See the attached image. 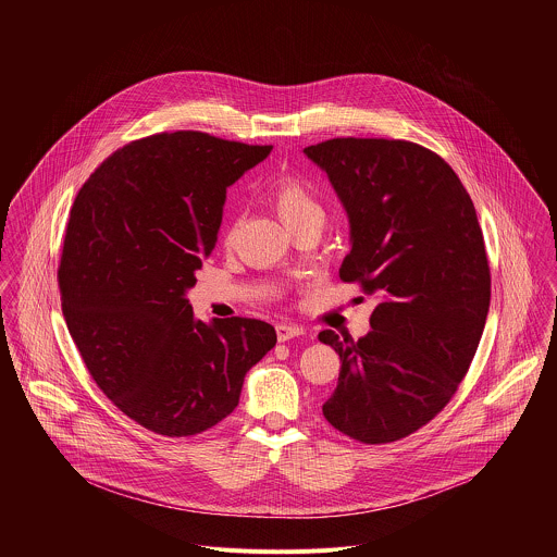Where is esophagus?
Here are the masks:
<instances>
[{"label": "esophagus", "mask_w": 557, "mask_h": 557, "mask_svg": "<svg viewBox=\"0 0 557 557\" xmlns=\"http://www.w3.org/2000/svg\"><path fill=\"white\" fill-rule=\"evenodd\" d=\"M302 334H305V330H302L300 325H296V323H278V325H276V338H278L281 343L292 341V338H298V336H302Z\"/></svg>", "instance_id": "1"}]
</instances>
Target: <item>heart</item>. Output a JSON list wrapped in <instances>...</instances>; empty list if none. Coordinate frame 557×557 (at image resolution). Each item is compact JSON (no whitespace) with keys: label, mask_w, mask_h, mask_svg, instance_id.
I'll list each match as a JSON object with an SVG mask.
<instances>
[{"label":"heart","mask_w":557,"mask_h":557,"mask_svg":"<svg viewBox=\"0 0 557 557\" xmlns=\"http://www.w3.org/2000/svg\"><path fill=\"white\" fill-rule=\"evenodd\" d=\"M268 199L281 221L296 234L302 230H319L325 225V210L313 186L298 173H281L268 188ZM238 219H230L223 239L232 244L238 236Z\"/></svg>","instance_id":"obj_1"}]
</instances>
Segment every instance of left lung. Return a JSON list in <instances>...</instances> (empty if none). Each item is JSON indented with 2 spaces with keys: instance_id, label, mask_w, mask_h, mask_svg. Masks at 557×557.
<instances>
[{
  "instance_id": "left-lung-1",
  "label": "left lung",
  "mask_w": 557,
  "mask_h": 557,
  "mask_svg": "<svg viewBox=\"0 0 557 557\" xmlns=\"http://www.w3.org/2000/svg\"><path fill=\"white\" fill-rule=\"evenodd\" d=\"M305 154L349 216L341 281L380 298L367 336L319 332L341 358L321 409L343 435L391 444L429 424L474 360L491 300L476 210L453 166L413 141L336 137Z\"/></svg>"
}]
</instances>
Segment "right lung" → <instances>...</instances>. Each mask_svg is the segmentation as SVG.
<instances>
[{"label": "right lung", "instance_id": "1", "mask_svg": "<svg viewBox=\"0 0 557 557\" xmlns=\"http://www.w3.org/2000/svg\"><path fill=\"white\" fill-rule=\"evenodd\" d=\"M270 150L199 131L150 135L104 160L73 203L58 268L69 332L104 397L152 433L219 424L276 345L261 319L195 321L184 296L216 244L227 186Z\"/></svg>", "mask_w": 557, "mask_h": 557}]
</instances>
